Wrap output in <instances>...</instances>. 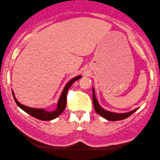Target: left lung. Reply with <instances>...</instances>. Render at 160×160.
<instances>
[{
	"instance_id": "1",
	"label": "left lung",
	"mask_w": 160,
	"mask_h": 160,
	"mask_svg": "<svg viewBox=\"0 0 160 160\" xmlns=\"http://www.w3.org/2000/svg\"><path fill=\"white\" fill-rule=\"evenodd\" d=\"M93 107H94L95 111L96 112L98 113V114H100L101 116H102L103 118H104L105 119L108 121H120V120H123V119L127 118L128 117H129L131 114H133L134 112H135L138 108L135 109V110L130 111V112H127V113H122V114H118V113H114V112H111V111H106L104 110V108L100 106V104H98V101L97 100L96 96H95V93H94V90L93 88Z\"/></svg>"
}]
</instances>
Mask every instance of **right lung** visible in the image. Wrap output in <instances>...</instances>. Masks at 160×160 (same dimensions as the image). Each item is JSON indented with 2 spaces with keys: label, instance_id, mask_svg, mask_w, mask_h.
Wrapping results in <instances>:
<instances>
[{
  "label": "right lung",
  "instance_id": "obj_1",
  "mask_svg": "<svg viewBox=\"0 0 160 160\" xmlns=\"http://www.w3.org/2000/svg\"><path fill=\"white\" fill-rule=\"evenodd\" d=\"M82 77V76H78V77H76L74 78H72V80H70L68 83H67V85L64 88L62 92V94H61L60 98H59V101L57 103V108L55 111H48L43 108H32L27 107V106L23 105L21 103H19L17 101V99L15 98L14 94V92L12 91L13 97H14V99L17 105L21 109H22L24 111H25L26 113H28V114L32 115V117L35 118L37 119H39V120L42 121H50L52 120V119L57 118L61 113L66 108V104H67V93L68 91L69 88H70L71 85L74 83L75 81H77V80L80 79Z\"/></svg>",
  "mask_w": 160,
  "mask_h": 160
}]
</instances>
